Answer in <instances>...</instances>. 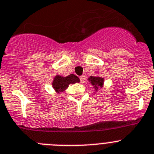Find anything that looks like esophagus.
<instances>
[{
    "label": "esophagus",
    "instance_id": "34e87169",
    "mask_svg": "<svg viewBox=\"0 0 154 154\" xmlns=\"http://www.w3.org/2000/svg\"><path fill=\"white\" fill-rule=\"evenodd\" d=\"M80 80H81V84H84L85 82V80H86V77L85 75L81 76V77H80Z\"/></svg>",
    "mask_w": 154,
    "mask_h": 154
}]
</instances>
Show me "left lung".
<instances>
[{"label": "left lung", "mask_w": 154, "mask_h": 154, "mask_svg": "<svg viewBox=\"0 0 154 154\" xmlns=\"http://www.w3.org/2000/svg\"><path fill=\"white\" fill-rule=\"evenodd\" d=\"M88 81L93 85V88H95V90H97L98 88H101L104 83V79L100 77H92L91 76L88 78Z\"/></svg>", "instance_id": "1"}]
</instances>
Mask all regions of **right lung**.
Returning a JSON list of instances; mask_svg holds the SVG:
<instances>
[{
    "mask_svg": "<svg viewBox=\"0 0 154 154\" xmlns=\"http://www.w3.org/2000/svg\"><path fill=\"white\" fill-rule=\"evenodd\" d=\"M80 82V79L74 74H69L67 77L56 76L53 81V87L57 92H62L68 88L69 84H75Z\"/></svg>",
    "mask_w": 154,
    "mask_h": 154,
    "instance_id": "right-lung-1",
    "label": "right lung"
}]
</instances>
